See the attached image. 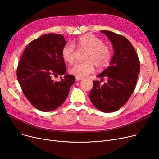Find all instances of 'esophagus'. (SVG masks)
<instances>
[{
  "label": "esophagus",
  "mask_w": 159,
  "mask_h": 159,
  "mask_svg": "<svg viewBox=\"0 0 159 159\" xmlns=\"http://www.w3.org/2000/svg\"><path fill=\"white\" fill-rule=\"evenodd\" d=\"M83 79H84L83 77H79V76H76V79L77 80H79V81L83 80Z\"/></svg>",
  "instance_id": "1"
}]
</instances>
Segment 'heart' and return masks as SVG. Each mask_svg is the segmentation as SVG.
<instances>
[{"label": "heart", "instance_id": "obj_1", "mask_svg": "<svg viewBox=\"0 0 159 159\" xmlns=\"http://www.w3.org/2000/svg\"><path fill=\"white\" fill-rule=\"evenodd\" d=\"M75 46L80 50L86 52L84 63H76L69 70V73L76 76L84 77L94 70V66L102 69L109 66L111 59V50L103 44L99 38L92 34L83 35L75 40L73 43H67L61 50L63 60L72 63L75 59Z\"/></svg>", "mask_w": 159, "mask_h": 159}]
</instances>
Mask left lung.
Masks as SVG:
<instances>
[{
  "instance_id": "1",
  "label": "left lung",
  "mask_w": 159,
  "mask_h": 159,
  "mask_svg": "<svg viewBox=\"0 0 159 159\" xmlns=\"http://www.w3.org/2000/svg\"><path fill=\"white\" fill-rule=\"evenodd\" d=\"M111 40L114 54L109 66L97 76L107 82L93 80L90 92L92 104L104 113L121 108L130 98L136 88L140 63L131 43L126 37L109 31H101Z\"/></svg>"
}]
</instances>
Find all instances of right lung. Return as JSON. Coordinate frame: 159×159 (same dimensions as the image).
I'll use <instances>...</instances> for the list:
<instances>
[{"instance_id":"1","label":"right lung","mask_w":159,"mask_h":159,"mask_svg":"<svg viewBox=\"0 0 159 159\" xmlns=\"http://www.w3.org/2000/svg\"><path fill=\"white\" fill-rule=\"evenodd\" d=\"M67 42L60 34L49 33L31 41L25 48L17 69V78L25 96L37 109L54 111L67 98L75 83L73 75H66L54 82L53 76L63 75L66 65L61 50Z\"/></svg>"}]
</instances>
